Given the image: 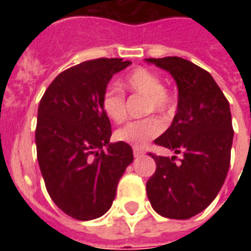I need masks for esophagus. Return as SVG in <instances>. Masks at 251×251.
Wrapping results in <instances>:
<instances>
[{
	"label": "esophagus",
	"mask_w": 251,
	"mask_h": 251,
	"mask_svg": "<svg viewBox=\"0 0 251 251\" xmlns=\"http://www.w3.org/2000/svg\"><path fill=\"white\" fill-rule=\"evenodd\" d=\"M133 153H134V157H140V156L144 154V151L138 149V148H133Z\"/></svg>",
	"instance_id": "esophagus-1"
}]
</instances>
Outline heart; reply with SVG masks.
<instances>
[{
    "instance_id": "obj_1",
    "label": "heart",
    "mask_w": 251,
    "mask_h": 251,
    "mask_svg": "<svg viewBox=\"0 0 251 251\" xmlns=\"http://www.w3.org/2000/svg\"><path fill=\"white\" fill-rule=\"evenodd\" d=\"M125 86L131 93L140 94L147 97L145 100V113H161L165 114L172 109L174 99L171 94L165 90L161 77L147 68H136L131 71L124 80ZM100 106L103 113L110 120L121 124L126 118L125 95L117 88H104ZM164 130L163 121L157 117H147L142 120L130 121L126 125L115 131V138L124 141L131 147L142 148L147 145L154 137L160 136Z\"/></svg>"
}]
</instances>
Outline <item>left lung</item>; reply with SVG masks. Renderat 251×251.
Segmentation results:
<instances>
[{
  "instance_id": "8db88e82",
  "label": "left lung",
  "mask_w": 251,
  "mask_h": 251,
  "mask_svg": "<svg viewBox=\"0 0 251 251\" xmlns=\"http://www.w3.org/2000/svg\"><path fill=\"white\" fill-rule=\"evenodd\" d=\"M174 76L177 111L156 145L181 153L163 157L149 153L156 172L147 183L153 210L169 219H189L207 208L226 180L234 130L228 100L210 72L183 57L147 59Z\"/></svg>"
}]
</instances>
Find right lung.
Returning a JSON list of instances; mask_svg holds the SVG:
<instances>
[{
	"label": "right lung",
	"instance_id": "obj_1",
	"mask_svg": "<svg viewBox=\"0 0 251 251\" xmlns=\"http://www.w3.org/2000/svg\"><path fill=\"white\" fill-rule=\"evenodd\" d=\"M130 64L102 57L71 67L53 79L39 104L36 148L46 188L53 203L77 221L109 211L133 161L129 144H110L111 124L100 106L110 79Z\"/></svg>",
	"mask_w": 251,
	"mask_h": 251
}]
</instances>
